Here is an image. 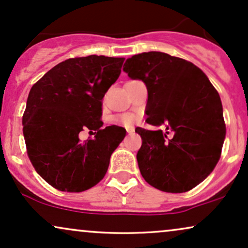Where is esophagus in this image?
Masks as SVG:
<instances>
[{
    "label": "esophagus",
    "mask_w": 248,
    "mask_h": 248,
    "mask_svg": "<svg viewBox=\"0 0 248 248\" xmlns=\"http://www.w3.org/2000/svg\"><path fill=\"white\" fill-rule=\"evenodd\" d=\"M133 129H127V135H132Z\"/></svg>",
    "instance_id": "1"
}]
</instances>
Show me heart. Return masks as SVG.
<instances>
[{
    "label": "heart",
    "instance_id": "obj_1",
    "mask_svg": "<svg viewBox=\"0 0 248 248\" xmlns=\"http://www.w3.org/2000/svg\"><path fill=\"white\" fill-rule=\"evenodd\" d=\"M121 122L122 124H124L125 126H130L136 122V116L131 115V113H126V115H123L121 117Z\"/></svg>",
    "mask_w": 248,
    "mask_h": 248
}]
</instances>
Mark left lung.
<instances>
[{
  "label": "left lung",
  "mask_w": 248,
  "mask_h": 248,
  "mask_svg": "<svg viewBox=\"0 0 248 248\" xmlns=\"http://www.w3.org/2000/svg\"><path fill=\"white\" fill-rule=\"evenodd\" d=\"M123 71L146 84V122L162 130L137 127L139 170L148 185L185 193L210 175L220 158L226 127L217 90L199 67L162 52H144Z\"/></svg>",
  "instance_id": "8db88e82"
}]
</instances>
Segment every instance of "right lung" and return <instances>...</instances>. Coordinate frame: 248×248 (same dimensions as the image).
I'll return each mask as SVG.
<instances>
[{
	"mask_svg": "<svg viewBox=\"0 0 248 248\" xmlns=\"http://www.w3.org/2000/svg\"><path fill=\"white\" fill-rule=\"evenodd\" d=\"M124 60L72 58L32 86L23 115L26 151L37 173L58 190L80 193L106 175L126 131L117 125L102 129V100L117 81ZM84 129L95 130V138L80 142Z\"/></svg>",
	"mask_w": 248,
	"mask_h": 248,
	"instance_id": "obj_1",
	"label": "right lung"
}]
</instances>
